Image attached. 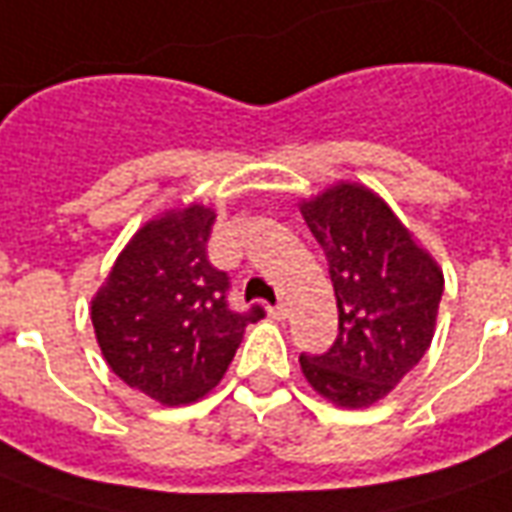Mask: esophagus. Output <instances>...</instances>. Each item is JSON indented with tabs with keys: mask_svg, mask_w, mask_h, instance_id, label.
<instances>
[{
	"mask_svg": "<svg viewBox=\"0 0 512 512\" xmlns=\"http://www.w3.org/2000/svg\"><path fill=\"white\" fill-rule=\"evenodd\" d=\"M268 313H271V318H277V321H285V318H288V313H291V307L285 305V302H280V305L268 307Z\"/></svg>",
	"mask_w": 512,
	"mask_h": 512,
	"instance_id": "obj_1",
	"label": "esophagus"
}]
</instances>
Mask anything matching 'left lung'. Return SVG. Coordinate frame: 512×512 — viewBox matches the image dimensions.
<instances>
[{"instance_id": "8db88e82", "label": "left lung", "mask_w": 512, "mask_h": 512, "mask_svg": "<svg viewBox=\"0 0 512 512\" xmlns=\"http://www.w3.org/2000/svg\"><path fill=\"white\" fill-rule=\"evenodd\" d=\"M338 302V338L299 355L302 374L338 407H371L430 349L443 271L374 191L338 182L302 202Z\"/></svg>"}]
</instances>
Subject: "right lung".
<instances>
[{
    "label": "right lung",
    "instance_id": "add662e5",
    "mask_svg": "<svg viewBox=\"0 0 512 512\" xmlns=\"http://www.w3.org/2000/svg\"><path fill=\"white\" fill-rule=\"evenodd\" d=\"M216 213L205 205L146 221L91 299V321L113 374L160 405H191L213 391L266 316L227 302L230 277L207 260Z\"/></svg>",
    "mask_w": 512,
    "mask_h": 512
}]
</instances>
